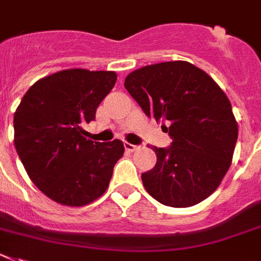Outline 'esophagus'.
I'll return each mask as SVG.
<instances>
[{"label": "esophagus", "instance_id": "34e87169", "mask_svg": "<svg viewBox=\"0 0 261 261\" xmlns=\"http://www.w3.org/2000/svg\"><path fill=\"white\" fill-rule=\"evenodd\" d=\"M124 148H126V151H130V152H133V151H135L138 148V146H135V144H131V143H124Z\"/></svg>", "mask_w": 261, "mask_h": 261}]
</instances>
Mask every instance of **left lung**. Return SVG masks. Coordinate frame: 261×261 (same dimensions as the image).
Returning a JSON list of instances; mask_svg holds the SVG:
<instances>
[{
    "mask_svg": "<svg viewBox=\"0 0 261 261\" xmlns=\"http://www.w3.org/2000/svg\"><path fill=\"white\" fill-rule=\"evenodd\" d=\"M124 87L172 139L170 147H152L156 164L142 174L148 194L176 208L208 198L228 171L238 141V123L223 90L186 61L141 67L126 76Z\"/></svg>",
    "mask_w": 261,
    "mask_h": 261,
    "instance_id": "1",
    "label": "left lung"
}]
</instances>
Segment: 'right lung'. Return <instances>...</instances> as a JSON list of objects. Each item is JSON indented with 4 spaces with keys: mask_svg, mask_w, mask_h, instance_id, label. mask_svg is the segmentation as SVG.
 <instances>
[{
    "mask_svg": "<svg viewBox=\"0 0 261 261\" xmlns=\"http://www.w3.org/2000/svg\"><path fill=\"white\" fill-rule=\"evenodd\" d=\"M115 82L114 71L62 70L37 81L15 110L17 154L33 183L60 204L81 207L103 195L123 155L119 139L82 135Z\"/></svg>",
    "mask_w": 261,
    "mask_h": 261,
    "instance_id": "right-lung-1",
    "label": "right lung"
}]
</instances>
